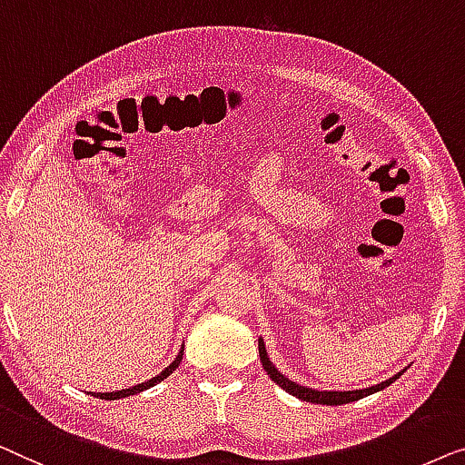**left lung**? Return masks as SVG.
I'll list each match as a JSON object with an SVG mask.
<instances>
[{
	"label": "left lung",
	"mask_w": 465,
	"mask_h": 465,
	"mask_svg": "<svg viewBox=\"0 0 465 465\" xmlns=\"http://www.w3.org/2000/svg\"><path fill=\"white\" fill-rule=\"evenodd\" d=\"M259 356H261V364H263V369L267 375L272 377V381L280 385V388L289 391V394H292L295 398H299V401H305V402H313V404H329V407H337V404H348V402H356L361 401V398L364 396H371L375 394V391H381L388 388L390 383H394L398 377L402 375L404 371L402 369L401 372H396L394 377L385 379V381L377 383V385H371V388H362V390H350V391H335V390H312L307 388V385H301L297 381H292V379H289L286 375H282L276 369V364H273L270 361V356H267V350H265V341L263 339L259 337Z\"/></svg>",
	"instance_id": "8db88e82"
}]
</instances>
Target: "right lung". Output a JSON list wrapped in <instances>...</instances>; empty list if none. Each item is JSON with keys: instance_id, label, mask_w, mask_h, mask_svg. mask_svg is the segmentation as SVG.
Masks as SVG:
<instances>
[{"instance_id": "add662e5", "label": "right lung", "mask_w": 465, "mask_h": 465, "mask_svg": "<svg viewBox=\"0 0 465 465\" xmlns=\"http://www.w3.org/2000/svg\"><path fill=\"white\" fill-rule=\"evenodd\" d=\"M183 348H185V345H181L179 354H176L174 361L170 362L164 371L158 372V375L152 377V379H147V381H143V383H136V385H133V388H126V390H117V391H94L93 396L101 398V401H120V398H126V396L141 394V391H145V390H149V388H153V385H158L160 381H164V379H166L168 375H173V371L176 369V366L181 364V361H183Z\"/></svg>"}]
</instances>
